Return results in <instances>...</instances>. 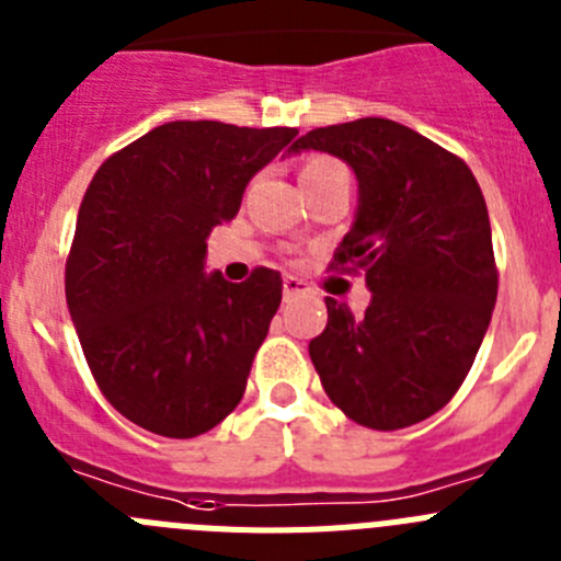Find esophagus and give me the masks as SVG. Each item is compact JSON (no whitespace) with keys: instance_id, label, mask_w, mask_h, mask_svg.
<instances>
[{"instance_id":"esophagus-1","label":"esophagus","mask_w":561,"mask_h":561,"mask_svg":"<svg viewBox=\"0 0 561 561\" xmlns=\"http://www.w3.org/2000/svg\"><path fill=\"white\" fill-rule=\"evenodd\" d=\"M310 290V285H307L305 279H296V276H285L282 279V293H285V301L296 299V296H301V293Z\"/></svg>"}]
</instances>
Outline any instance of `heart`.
<instances>
[{
  "label": "heart",
  "instance_id": "obj_1",
  "mask_svg": "<svg viewBox=\"0 0 561 561\" xmlns=\"http://www.w3.org/2000/svg\"><path fill=\"white\" fill-rule=\"evenodd\" d=\"M337 170H343V164H337L330 156H312V159L305 161V168H301V181L321 179V175L337 173Z\"/></svg>",
  "mask_w": 561,
  "mask_h": 561
}]
</instances>
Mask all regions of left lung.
Returning a JSON list of instances; mask_svg holds the SVG:
<instances>
[{"mask_svg": "<svg viewBox=\"0 0 561 561\" xmlns=\"http://www.w3.org/2000/svg\"><path fill=\"white\" fill-rule=\"evenodd\" d=\"M355 170V226L330 268L363 274L371 305L355 318L327 296L310 341L327 397L352 422L400 431L442 411L476 363L497 299L489 211L456 153L382 117L327 125L293 142Z\"/></svg>", "mask_w": 561, "mask_h": 561, "instance_id": "8db88e82", "label": "left lung"}]
</instances>
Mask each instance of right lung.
I'll list each match as a JSON object with an SVG mask.
<instances>
[{"label":"right lung","instance_id":"right-lung-1","mask_svg":"<svg viewBox=\"0 0 561 561\" xmlns=\"http://www.w3.org/2000/svg\"><path fill=\"white\" fill-rule=\"evenodd\" d=\"M296 134L179 119L94 173L67 256V305L94 382L134 425L193 438L243 400L282 276H206V237Z\"/></svg>","mask_w":561,"mask_h":561}]
</instances>
